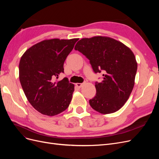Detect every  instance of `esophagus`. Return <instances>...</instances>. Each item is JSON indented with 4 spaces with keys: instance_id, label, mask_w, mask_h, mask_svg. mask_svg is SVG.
Here are the masks:
<instances>
[{
    "instance_id": "esophagus-1",
    "label": "esophagus",
    "mask_w": 159,
    "mask_h": 159,
    "mask_svg": "<svg viewBox=\"0 0 159 159\" xmlns=\"http://www.w3.org/2000/svg\"><path fill=\"white\" fill-rule=\"evenodd\" d=\"M84 83H78V84H76L75 85H76L77 87L80 88L82 87V85H84Z\"/></svg>"
}]
</instances>
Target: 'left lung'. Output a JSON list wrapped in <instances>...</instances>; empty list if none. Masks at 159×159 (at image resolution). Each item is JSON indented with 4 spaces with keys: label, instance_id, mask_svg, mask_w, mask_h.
<instances>
[{
    "label": "left lung",
    "instance_id": "obj_1",
    "mask_svg": "<svg viewBox=\"0 0 159 159\" xmlns=\"http://www.w3.org/2000/svg\"><path fill=\"white\" fill-rule=\"evenodd\" d=\"M74 49L89 60L95 74L103 73L102 82H95L97 93L89 100L91 107L102 114L121 109L134 84L137 63L133 52L121 42L104 36L82 38Z\"/></svg>",
    "mask_w": 159,
    "mask_h": 159
}]
</instances>
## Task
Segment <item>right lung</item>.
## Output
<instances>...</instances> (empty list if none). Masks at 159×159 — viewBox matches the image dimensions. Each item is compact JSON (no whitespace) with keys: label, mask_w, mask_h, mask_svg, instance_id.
<instances>
[{"label":"right lung","mask_w":159,"mask_h":159,"mask_svg":"<svg viewBox=\"0 0 159 159\" xmlns=\"http://www.w3.org/2000/svg\"><path fill=\"white\" fill-rule=\"evenodd\" d=\"M78 38L43 40L28 49L19 63V79L28 102L40 113L54 116L69 107L74 85L64 78V64Z\"/></svg>","instance_id":"1"}]
</instances>
